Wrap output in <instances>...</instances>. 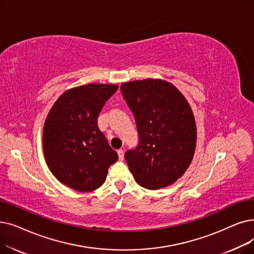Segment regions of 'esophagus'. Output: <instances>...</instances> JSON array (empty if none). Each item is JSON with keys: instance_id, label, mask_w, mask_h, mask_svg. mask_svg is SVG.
Here are the masks:
<instances>
[{"instance_id": "esophagus-1", "label": "esophagus", "mask_w": 254, "mask_h": 254, "mask_svg": "<svg viewBox=\"0 0 254 254\" xmlns=\"http://www.w3.org/2000/svg\"><path fill=\"white\" fill-rule=\"evenodd\" d=\"M117 153H118V158H119V160H124V157H125L124 150H123V149H118V150H117Z\"/></svg>"}]
</instances>
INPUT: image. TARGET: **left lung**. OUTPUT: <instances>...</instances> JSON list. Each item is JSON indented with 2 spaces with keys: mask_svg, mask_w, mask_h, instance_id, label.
Returning a JSON list of instances; mask_svg holds the SVG:
<instances>
[{
  "mask_svg": "<svg viewBox=\"0 0 254 254\" xmlns=\"http://www.w3.org/2000/svg\"><path fill=\"white\" fill-rule=\"evenodd\" d=\"M120 90L139 134L138 146L125 154L129 171L148 190L172 185L189 168L196 148L197 128L188 101L161 79L123 83Z\"/></svg>",
  "mask_w": 254,
  "mask_h": 254,
  "instance_id": "1",
  "label": "left lung"
}]
</instances>
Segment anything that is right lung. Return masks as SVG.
Returning a JSON list of instances; mask_svg holds the SVG:
<instances>
[{
  "instance_id": "add662e5",
  "label": "right lung",
  "mask_w": 254,
  "mask_h": 254,
  "mask_svg": "<svg viewBox=\"0 0 254 254\" xmlns=\"http://www.w3.org/2000/svg\"><path fill=\"white\" fill-rule=\"evenodd\" d=\"M117 89V85L97 83L71 88L47 116L42 134L46 162L55 178L73 190L100 188L118 160L97 126L103 107Z\"/></svg>"
}]
</instances>
